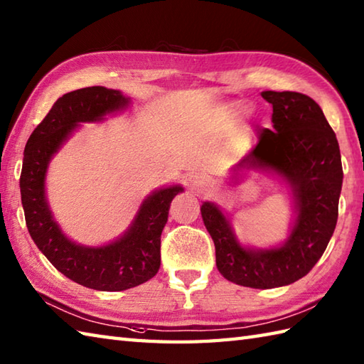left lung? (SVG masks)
<instances>
[{
  "label": "left lung",
  "mask_w": 364,
  "mask_h": 364,
  "mask_svg": "<svg viewBox=\"0 0 364 364\" xmlns=\"http://www.w3.org/2000/svg\"><path fill=\"white\" fill-rule=\"evenodd\" d=\"M261 97L272 105L274 128L258 131V144L236 168L269 167L291 183L297 219L288 242L274 250H247L218 206L205 202L202 218L219 272L236 284L270 289L305 277L326 252L338 220L343 164L335 131L313 98L289 90H266Z\"/></svg>",
  "instance_id": "1"
}]
</instances>
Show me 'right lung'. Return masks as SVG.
Wrapping results in <instances>:
<instances>
[{"label": "right lung", "mask_w": 364, "mask_h": 364, "mask_svg": "<svg viewBox=\"0 0 364 364\" xmlns=\"http://www.w3.org/2000/svg\"><path fill=\"white\" fill-rule=\"evenodd\" d=\"M128 103L119 90L84 87L58 98L29 136L20 175L21 205L31 237L60 274L86 288L123 291L149 282L161 266V233L181 186L145 200L128 233L103 247H81L60 233L45 198V172L51 156L80 122H95Z\"/></svg>", "instance_id": "right-lung-1"}]
</instances>
